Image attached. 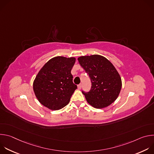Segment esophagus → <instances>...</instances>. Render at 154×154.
Masks as SVG:
<instances>
[{
	"label": "esophagus",
	"instance_id": "34e87169",
	"mask_svg": "<svg viewBox=\"0 0 154 154\" xmlns=\"http://www.w3.org/2000/svg\"><path fill=\"white\" fill-rule=\"evenodd\" d=\"M77 88H78V89H79V90H80V89L82 88V84H79V85H78Z\"/></svg>",
	"mask_w": 154,
	"mask_h": 154
}]
</instances>
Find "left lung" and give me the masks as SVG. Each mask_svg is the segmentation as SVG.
<instances>
[{"mask_svg":"<svg viewBox=\"0 0 154 154\" xmlns=\"http://www.w3.org/2000/svg\"><path fill=\"white\" fill-rule=\"evenodd\" d=\"M81 66L89 74L92 86L88 93H83L87 102L101 109L110 105L120 93L122 80L113 64L99 55L78 58Z\"/></svg>","mask_w":154,"mask_h":154,"instance_id":"8db88e82","label":"left lung"}]
</instances>
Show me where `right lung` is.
<instances>
[{
  "mask_svg": "<svg viewBox=\"0 0 154 154\" xmlns=\"http://www.w3.org/2000/svg\"><path fill=\"white\" fill-rule=\"evenodd\" d=\"M75 62V57L57 56L41 68L33 83L34 93L40 103L51 110L60 109L69 103L77 88L71 73Z\"/></svg>",
  "mask_w": 154,
  "mask_h": 154,
  "instance_id": "1",
  "label": "right lung"
}]
</instances>
